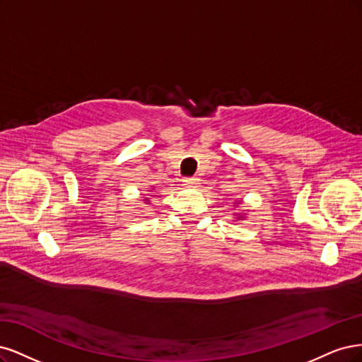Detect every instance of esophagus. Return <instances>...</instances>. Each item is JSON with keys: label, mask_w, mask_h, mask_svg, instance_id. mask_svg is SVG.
Segmentation results:
<instances>
[{"label": "esophagus", "mask_w": 362, "mask_h": 362, "mask_svg": "<svg viewBox=\"0 0 362 362\" xmlns=\"http://www.w3.org/2000/svg\"><path fill=\"white\" fill-rule=\"evenodd\" d=\"M182 182H183V185H186V186H197L198 182H200V180H198L197 177H185Z\"/></svg>", "instance_id": "esophagus-1"}]
</instances>
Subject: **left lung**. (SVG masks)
<instances>
[{
    "instance_id": "left-lung-1",
    "label": "left lung",
    "mask_w": 362,
    "mask_h": 362,
    "mask_svg": "<svg viewBox=\"0 0 362 362\" xmlns=\"http://www.w3.org/2000/svg\"><path fill=\"white\" fill-rule=\"evenodd\" d=\"M239 218H243V216H242V215H239Z\"/></svg>"
}]
</instances>
